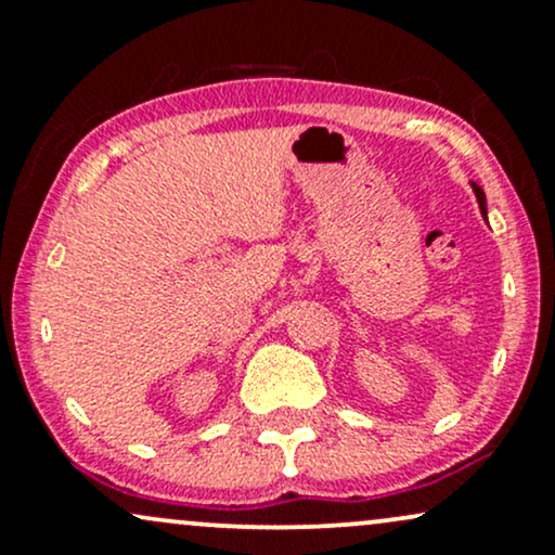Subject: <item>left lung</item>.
<instances>
[{
    "mask_svg": "<svg viewBox=\"0 0 555 555\" xmlns=\"http://www.w3.org/2000/svg\"><path fill=\"white\" fill-rule=\"evenodd\" d=\"M473 192H475V197H478V205H480V212H483V218L488 220V210H486V194H483V189H480L478 184H473Z\"/></svg>",
    "mask_w": 555,
    "mask_h": 555,
    "instance_id": "obj_1",
    "label": "left lung"
}]
</instances>
